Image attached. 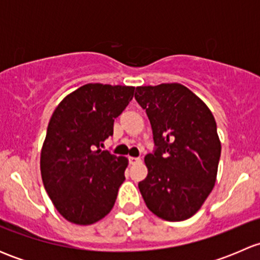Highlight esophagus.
<instances>
[{"instance_id": "34e87169", "label": "esophagus", "mask_w": 260, "mask_h": 260, "mask_svg": "<svg viewBox=\"0 0 260 260\" xmlns=\"http://www.w3.org/2000/svg\"><path fill=\"white\" fill-rule=\"evenodd\" d=\"M128 162H129V165H135V164H138V162H141V158L140 157L129 156L128 157Z\"/></svg>"}]
</instances>
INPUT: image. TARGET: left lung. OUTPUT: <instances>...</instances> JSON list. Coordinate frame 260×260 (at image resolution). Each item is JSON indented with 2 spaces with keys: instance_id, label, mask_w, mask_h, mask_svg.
Listing matches in <instances>:
<instances>
[{
  "instance_id": "obj_1",
  "label": "left lung",
  "mask_w": 260,
  "mask_h": 260,
  "mask_svg": "<svg viewBox=\"0 0 260 260\" xmlns=\"http://www.w3.org/2000/svg\"><path fill=\"white\" fill-rule=\"evenodd\" d=\"M154 149L145 157L148 175L138 183L147 208L167 221L199 211L215 185L221 145L206 104L179 83L137 86Z\"/></svg>"
}]
</instances>
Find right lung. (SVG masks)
<instances>
[{
	"mask_svg": "<svg viewBox=\"0 0 260 260\" xmlns=\"http://www.w3.org/2000/svg\"><path fill=\"white\" fill-rule=\"evenodd\" d=\"M135 86L85 84L52 113L41 149L44 186L62 217L78 225L103 219L125 180L128 159L102 151Z\"/></svg>",
	"mask_w": 260,
	"mask_h": 260,
	"instance_id": "obj_1",
	"label": "right lung"
}]
</instances>
